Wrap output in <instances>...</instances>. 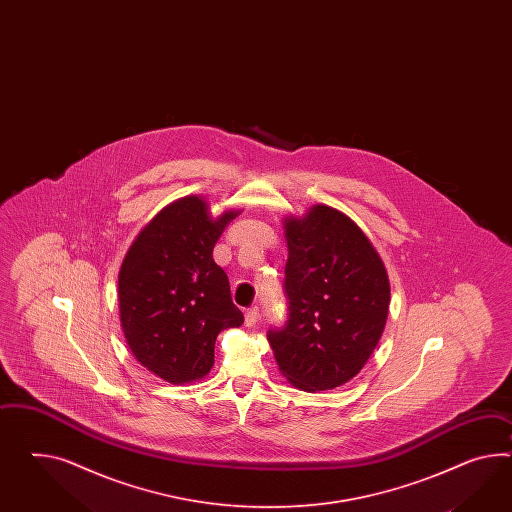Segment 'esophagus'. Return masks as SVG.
Segmentation results:
<instances>
[{
  "mask_svg": "<svg viewBox=\"0 0 512 512\" xmlns=\"http://www.w3.org/2000/svg\"><path fill=\"white\" fill-rule=\"evenodd\" d=\"M261 317V313H259V307L257 305H253V307H249L248 311H246V326H255L257 324V320Z\"/></svg>",
  "mask_w": 512,
  "mask_h": 512,
  "instance_id": "obj_1",
  "label": "esophagus"
}]
</instances>
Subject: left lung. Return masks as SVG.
I'll return each instance as SVG.
<instances>
[{
	"instance_id": "obj_1",
	"label": "left lung",
	"mask_w": 512,
	"mask_h": 512,
	"mask_svg": "<svg viewBox=\"0 0 512 512\" xmlns=\"http://www.w3.org/2000/svg\"><path fill=\"white\" fill-rule=\"evenodd\" d=\"M287 320L266 337L281 374L304 391L343 386L378 345L389 309L386 268L343 212L317 205L285 221Z\"/></svg>"
}]
</instances>
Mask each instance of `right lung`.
<instances>
[{"label": "right lung", "mask_w": 512, "mask_h": 512, "mask_svg": "<svg viewBox=\"0 0 512 512\" xmlns=\"http://www.w3.org/2000/svg\"><path fill=\"white\" fill-rule=\"evenodd\" d=\"M236 212L218 220L197 195L164 208L139 233L119 272V309L136 360L171 384L203 378L221 330L238 328L229 277L212 249Z\"/></svg>", "instance_id": "obj_1"}]
</instances>
